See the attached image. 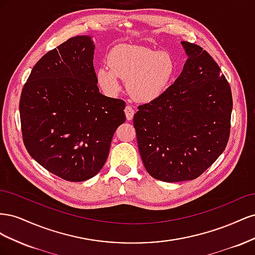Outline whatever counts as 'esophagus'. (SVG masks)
I'll return each instance as SVG.
<instances>
[{
	"label": "esophagus",
	"mask_w": 255,
	"mask_h": 255,
	"mask_svg": "<svg viewBox=\"0 0 255 255\" xmlns=\"http://www.w3.org/2000/svg\"><path fill=\"white\" fill-rule=\"evenodd\" d=\"M125 113H126V116H127V119H128V120H132V119H133L135 112H134V110H133L132 107H130L129 105H127V106H126Z\"/></svg>",
	"instance_id": "34e87169"
}]
</instances>
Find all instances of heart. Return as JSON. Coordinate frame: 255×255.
I'll list each match as a JSON object with an SVG mask.
<instances>
[{
  "mask_svg": "<svg viewBox=\"0 0 255 255\" xmlns=\"http://www.w3.org/2000/svg\"><path fill=\"white\" fill-rule=\"evenodd\" d=\"M109 66L97 70L100 87L115 95L121 88V79L128 82L129 95L140 102H150L163 95L176 70L175 60L169 52L134 44L114 48L109 54Z\"/></svg>",
  "mask_w": 255,
  "mask_h": 255,
  "instance_id": "b5f03b06",
  "label": "heart"
}]
</instances>
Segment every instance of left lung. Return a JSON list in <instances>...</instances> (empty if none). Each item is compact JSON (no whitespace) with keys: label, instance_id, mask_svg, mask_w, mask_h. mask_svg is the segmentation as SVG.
I'll return each instance as SVG.
<instances>
[{"label":"left lung","instance_id":"8db88e82","mask_svg":"<svg viewBox=\"0 0 255 255\" xmlns=\"http://www.w3.org/2000/svg\"><path fill=\"white\" fill-rule=\"evenodd\" d=\"M183 71L163 95L134 115L145 170L163 182L195 180L225 151L233 100L230 84L201 47L182 41Z\"/></svg>","mask_w":255,"mask_h":255}]
</instances>
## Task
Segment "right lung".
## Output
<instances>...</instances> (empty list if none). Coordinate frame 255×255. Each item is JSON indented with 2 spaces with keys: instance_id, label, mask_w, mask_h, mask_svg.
<instances>
[{
  "instance_id": "right-lung-1",
  "label": "right lung",
  "mask_w": 255,
  "mask_h": 255,
  "mask_svg": "<svg viewBox=\"0 0 255 255\" xmlns=\"http://www.w3.org/2000/svg\"><path fill=\"white\" fill-rule=\"evenodd\" d=\"M90 36H75L34 66L22 89L20 120L29 155L51 173L83 182L104 166L126 102L100 94Z\"/></svg>"
}]
</instances>
